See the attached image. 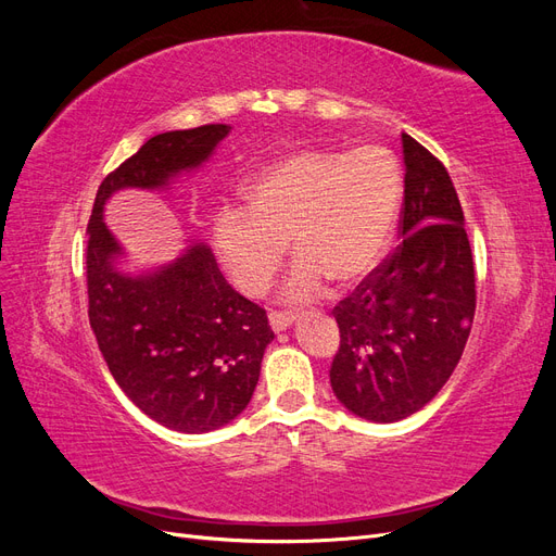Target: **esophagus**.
Instances as JSON below:
<instances>
[{
	"label": "esophagus",
	"mask_w": 556,
	"mask_h": 556,
	"mask_svg": "<svg viewBox=\"0 0 556 556\" xmlns=\"http://www.w3.org/2000/svg\"><path fill=\"white\" fill-rule=\"evenodd\" d=\"M268 323H271V329L276 333L290 329L296 323V315H288V313H271L268 315Z\"/></svg>",
	"instance_id": "obj_1"
}]
</instances>
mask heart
I'll return each mask as SVG.
<instances>
[{
	"instance_id": "1",
	"label": "heart",
	"mask_w": 556,
	"mask_h": 556,
	"mask_svg": "<svg viewBox=\"0 0 556 556\" xmlns=\"http://www.w3.org/2000/svg\"><path fill=\"white\" fill-rule=\"evenodd\" d=\"M399 201L401 172L384 148L294 150L255 176L248 204L220 206L215 252L241 292L262 294L290 239L299 257L282 301L308 304L327 280L348 288L374 271L390 243Z\"/></svg>"
}]
</instances>
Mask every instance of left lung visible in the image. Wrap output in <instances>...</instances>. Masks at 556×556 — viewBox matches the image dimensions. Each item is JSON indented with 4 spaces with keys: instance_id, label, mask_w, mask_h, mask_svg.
I'll use <instances>...</instances> for the list:
<instances>
[{
    "instance_id": "left-lung-1",
    "label": "left lung",
    "mask_w": 556,
    "mask_h": 556,
    "mask_svg": "<svg viewBox=\"0 0 556 556\" xmlns=\"http://www.w3.org/2000/svg\"><path fill=\"white\" fill-rule=\"evenodd\" d=\"M403 243L333 308L329 380L368 422L406 419L443 390L476 315V268L457 190L425 146L401 134Z\"/></svg>"
}]
</instances>
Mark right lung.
Wrapping results in <instances>:
<instances>
[{
	"instance_id": "obj_1",
	"label": "right lung",
	"mask_w": 556,
	"mask_h": 556,
	"mask_svg": "<svg viewBox=\"0 0 556 556\" xmlns=\"http://www.w3.org/2000/svg\"><path fill=\"white\" fill-rule=\"evenodd\" d=\"M229 129L204 125L148 139L99 185L88 225L97 345L134 406L180 433L215 431L248 408L274 331L266 311L225 280L206 241L192 239L176 260L131 271L104 208L123 190L172 192L211 160Z\"/></svg>"
}]
</instances>
